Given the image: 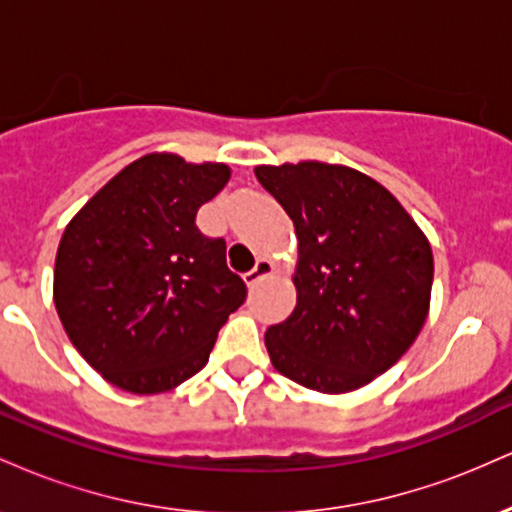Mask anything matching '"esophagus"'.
<instances>
[{
	"label": "esophagus",
	"instance_id": "34e87169",
	"mask_svg": "<svg viewBox=\"0 0 512 512\" xmlns=\"http://www.w3.org/2000/svg\"><path fill=\"white\" fill-rule=\"evenodd\" d=\"M272 272H274V262L267 260V257H260L255 267H252L250 272L243 274V281L248 286H255V284H260L262 279H267V276L272 274Z\"/></svg>",
	"mask_w": 512,
	"mask_h": 512
}]
</instances>
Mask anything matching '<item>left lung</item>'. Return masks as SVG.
Returning <instances> with one entry per match:
<instances>
[{
  "label": "left lung",
  "mask_w": 512,
  "mask_h": 512,
  "mask_svg": "<svg viewBox=\"0 0 512 512\" xmlns=\"http://www.w3.org/2000/svg\"><path fill=\"white\" fill-rule=\"evenodd\" d=\"M298 238L296 308L264 334L293 383L344 395L373 383L419 337L433 286L426 233L387 187L339 163L257 166Z\"/></svg>",
  "instance_id": "8db88e82"
}]
</instances>
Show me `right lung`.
<instances>
[{"instance_id": "obj_1", "label": "right lung", "mask_w": 512, "mask_h": 512, "mask_svg": "<svg viewBox=\"0 0 512 512\" xmlns=\"http://www.w3.org/2000/svg\"><path fill=\"white\" fill-rule=\"evenodd\" d=\"M228 178L226 163L154 151L105 182L64 228L52 298L69 342L110 385L158 395L185 383L243 305L226 243L195 223Z\"/></svg>"}]
</instances>
